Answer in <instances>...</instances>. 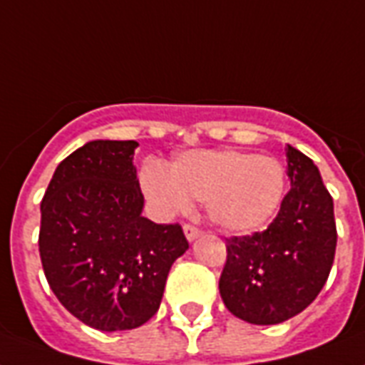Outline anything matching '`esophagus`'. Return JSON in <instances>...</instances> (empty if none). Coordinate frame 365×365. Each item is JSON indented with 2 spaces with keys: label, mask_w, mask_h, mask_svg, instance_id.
Here are the masks:
<instances>
[{
  "label": "esophagus",
  "mask_w": 365,
  "mask_h": 365,
  "mask_svg": "<svg viewBox=\"0 0 365 365\" xmlns=\"http://www.w3.org/2000/svg\"><path fill=\"white\" fill-rule=\"evenodd\" d=\"M182 230H185V236L188 242H194V240H197L200 236H202V230L196 227H192V225H185V228H182Z\"/></svg>",
  "instance_id": "esophagus-1"
}]
</instances>
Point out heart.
Listing matches in <instances>:
<instances>
[{
	"label": "heart",
	"mask_w": 365,
	"mask_h": 365,
	"mask_svg": "<svg viewBox=\"0 0 365 365\" xmlns=\"http://www.w3.org/2000/svg\"><path fill=\"white\" fill-rule=\"evenodd\" d=\"M140 188L162 213L190 211L205 202L209 221L225 232L247 234L267 227L282 205L285 169L272 156L232 150H190L169 169L146 163Z\"/></svg>",
	"instance_id": "1"
}]
</instances>
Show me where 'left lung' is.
Listing matches in <instances>:
<instances>
[{
  "label": "left lung",
  "instance_id": "left-lung-1",
  "mask_svg": "<svg viewBox=\"0 0 365 365\" xmlns=\"http://www.w3.org/2000/svg\"><path fill=\"white\" fill-rule=\"evenodd\" d=\"M291 190L267 230L227 240L222 303L257 326L289 320L309 307L331 270L337 228L333 200L314 162L285 146Z\"/></svg>",
  "mask_w": 365,
  "mask_h": 365
}]
</instances>
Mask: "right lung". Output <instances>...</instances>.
<instances>
[{"label":"right lung","instance_id":"right-lung-1","mask_svg":"<svg viewBox=\"0 0 365 365\" xmlns=\"http://www.w3.org/2000/svg\"><path fill=\"white\" fill-rule=\"evenodd\" d=\"M135 140H91L58 163L43 202L39 257L62 307L98 331L143 326L186 250L179 225L143 217Z\"/></svg>","mask_w":365,"mask_h":365}]
</instances>
